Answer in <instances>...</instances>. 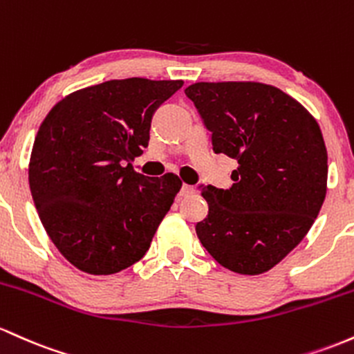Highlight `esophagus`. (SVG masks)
Masks as SVG:
<instances>
[{
    "label": "esophagus",
    "mask_w": 354,
    "mask_h": 354,
    "mask_svg": "<svg viewBox=\"0 0 354 354\" xmlns=\"http://www.w3.org/2000/svg\"><path fill=\"white\" fill-rule=\"evenodd\" d=\"M190 194H194V187H192V185L184 184V185H182L180 192H178V196H180V197H187V196H190Z\"/></svg>",
    "instance_id": "34e87169"
}]
</instances>
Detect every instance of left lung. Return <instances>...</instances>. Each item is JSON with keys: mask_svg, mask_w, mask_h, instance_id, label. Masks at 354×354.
Returning a JSON list of instances; mask_svg holds the SVG:
<instances>
[{"mask_svg": "<svg viewBox=\"0 0 354 354\" xmlns=\"http://www.w3.org/2000/svg\"><path fill=\"white\" fill-rule=\"evenodd\" d=\"M214 152L237 160L232 187L201 190L209 214L196 232L229 271L256 276L284 259L319 214L328 152L316 118L283 90L257 82H201L185 88Z\"/></svg>", "mask_w": 354, "mask_h": 354, "instance_id": "obj_1", "label": "left lung"}]
</instances>
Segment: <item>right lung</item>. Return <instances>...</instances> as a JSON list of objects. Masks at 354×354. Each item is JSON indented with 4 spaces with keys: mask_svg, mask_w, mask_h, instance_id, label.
<instances>
[{
    "mask_svg": "<svg viewBox=\"0 0 354 354\" xmlns=\"http://www.w3.org/2000/svg\"><path fill=\"white\" fill-rule=\"evenodd\" d=\"M182 80L125 78L66 95L39 125L28 180L39 221L62 256L93 276L140 261L182 180L132 164L149 145L152 115Z\"/></svg>",
    "mask_w": 354,
    "mask_h": 354,
    "instance_id": "obj_1",
    "label": "right lung"
}]
</instances>
